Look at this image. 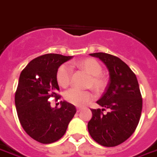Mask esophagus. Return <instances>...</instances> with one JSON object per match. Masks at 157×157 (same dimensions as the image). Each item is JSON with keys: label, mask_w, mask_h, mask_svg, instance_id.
Masks as SVG:
<instances>
[{"label": "esophagus", "mask_w": 157, "mask_h": 157, "mask_svg": "<svg viewBox=\"0 0 157 157\" xmlns=\"http://www.w3.org/2000/svg\"><path fill=\"white\" fill-rule=\"evenodd\" d=\"M76 110H77V112H80V111L82 110V108H80V107H78V108L76 109Z\"/></svg>", "instance_id": "34e87169"}]
</instances>
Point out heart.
Wrapping results in <instances>:
<instances>
[{"instance_id":"1","label":"heart","mask_w":157,"mask_h":157,"mask_svg":"<svg viewBox=\"0 0 157 157\" xmlns=\"http://www.w3.org/2000/svg\"><path fill=\"white\" fill-rule=\"evenodd\" d=\"M72 65L78 67L91 75L88 86H91V88L94 91L99 93L105 88L106 82L105 77L102 75L103 68L98 60L93 58H87L73 62ZM71 68L69 65H60L56 73L58 84L62 87H67L71 82ZM64 98L71 105L82 107L92 100L93 95L88 91H81L75 88H71L64 94Z\"/></svg>"}]
</instances>
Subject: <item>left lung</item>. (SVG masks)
<instances>
[{"instance_id":"left-lung-1","label":"left lung","mask_w":157,"mask_h":157,"mask_svg":"<svg viewBox=\"0 0 157 157\" xmlns=\"http://www.w3.org/2000/svg\"><path fill=\"white\" fill-rule=\"evenodd\" d=\"M105 63L109 81L97 104L103 109H91L87 128L91 137L106 147L123 143L135 131L142 111V97L135 74L121 59L105 52L91 53ZM105 109L107 113H103Z\"/></svg>"}]
</instances>
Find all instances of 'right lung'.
<instances>
[{
	"mask_svg": "<svg viewBox=\"0 0 157 157\" xmlns=\"http://www.w3.org/2000/svg\"><path fill=\"white\" fill-rule=\"evenodd\" d=\"M73 58L48 53L31 60L22 71L15 94V105L20 124L26 133L41 144L61 139L74 117L75 105L61 101L60 108H52L48 99L55 98L59 86L56 73L60 65Z\"/></svg>",
	"mask_w": 157,
	"mask_h": 157,
	"instance_id": "1",
	"label": "right lung"
}]
</instances>
